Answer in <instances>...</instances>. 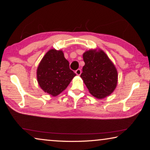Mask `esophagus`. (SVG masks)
Masks as SVG:
<instances>
[{
  "instance_id": "1",
  "label": "esophagus",
  "mask_w": 150,
  "mask_h": 150,
  "mask_svg": "<svg viewBox=\"0 0 150 150\" xmlns=\"http://www.w3.org/2000/svg\"><path fill=\"white\" fill-rule=\"evenodd\" d=\"M75 72H76V74L78 75V76H79V75H80V74H81V70L80 69H78L76 70Z\"/></svg>"
}]
</instances>
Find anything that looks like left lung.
Returning <instances> with one entry per match:
<instances>
[{"mask_svg": "<svg viewBox=\"0 0 150 150\" xmlns=\"http://www.w3.org/2000/svg\"><path fill=\"white\" fill-rule=\"evenodd\" d=\"M85 65L81 78L89 92L98 99L110 95L117 83V71L105 52L91 49L83 54Z\"/></svg>", "mask_w": 150, "mask_h": 150, "instance_id": "1", "label": "left lung"}]
</instances>
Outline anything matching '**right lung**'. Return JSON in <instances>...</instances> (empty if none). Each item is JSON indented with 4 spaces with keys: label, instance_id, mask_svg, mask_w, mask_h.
<instances>
[{
    "label": "right lung",
    "instance_id": "obj_1",
    "mask_svg": "<svg viewBox=\"0 0 150 150\" xmlns=\"http://www.w3.org/2000/svg\"><path fill=\"white\" fill-rule=\"evenodd\" d=\"M37 81L45 92L52 96L60 94L67 87L75 73L69 68V63L61 50H49L38 67Z\"/></svg>",
    "mask_w": 150,
    "mask_h": 150
}]
</instances>
